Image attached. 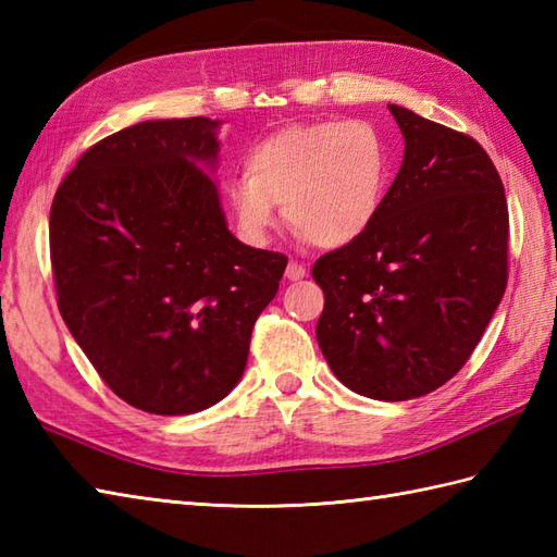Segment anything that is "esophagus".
<instances>
[{"mask_svg": "<svg viewBox=\"0 0 557 557\" xmlns=\"http://www.w3.org/2000/svg\"><path fill=\"white\" fill-rule=\"evenodd\" d=\"M304 275H306V268H304L301 263H297V260H289V265H287V270H285V277L292 280V282H297V280H301Z\"/></svg>", "mask_w": 557, "mask_h": 557, "instance_id": "34e87169", "label": "esophagus"}]
</instances>
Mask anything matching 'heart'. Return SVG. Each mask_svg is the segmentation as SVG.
<instances>
[{
	"label": "heart",
	"instance_id": "obj_1",
	"mask_svg": "<svg viewBox=\"0 0 557 557\" xmlns=\"http://www.w3.org/2000/svg\"><path fill=\"white\" fill-rule=\"evenodd\" d=\"M389 148L363 120H327L292 126L246 156V176L234 180L227 200L239 230L263 242L282 206L304 239L339 248L371 230L389 186Z\"/></svg>",
	"mask_w": 557,
	"mask_h": 557
}]
</instances>
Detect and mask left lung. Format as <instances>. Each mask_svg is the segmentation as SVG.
Instances as JSON below:
<instances>
[{"label": "left lung", "instance_id": "obj_1", "mask_svg": "<svg viewBox=\"0 0 557 557\" xmlns=\"http://www.w3.org/2000/svg\"><path fill=\"white\" fill-rule=\"evenodd\" d=\"M405 160L381 215L315 260V337L354 393L405 401L445 385L507 287L510 218L500 174L474 138L387 104Z\"/></svg>", "mask_w": 557, "mask_h": 557}]
</instances>
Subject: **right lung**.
I'll return each instance as SVG.
<instances>
[{
	"mask_svg": "<svg viewBox=\"0 0 557 557\" xmlns=\"http://www.w3.org/2000/svg\"><path fill=\"white\" fill-rule=\"evenodd\" d=\"M220 122L156 120L78 158L50 210L57 306L92 369L126 405L162 417L208 409L246 369L256 318L287 256L227 230Z\"/></svg>",
	"mask_w": 557,
	"mask_h": 557,
	"instance_id": "obj_1",
	"label": "right lung"
}]
</instances>
